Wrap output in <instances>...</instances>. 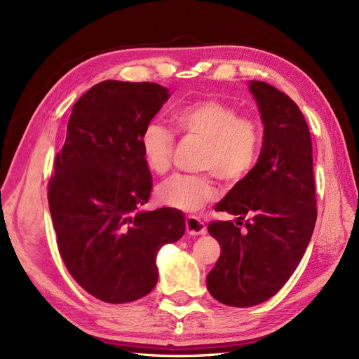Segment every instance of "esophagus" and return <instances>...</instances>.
I'll list each match as a JSON object with an SVG mask.
<instances>
[{"label": "esophagus", "mask_w": 359, "mask_h": 359, "mask_svg": "<svg viewBox=\"0 0 359 359\" xmlns=\"http://www.w3.org/2000/svg\"><path fill=\"white\" fill-rule=\"evenodd\" d=\"M186 229H187V233L190 235H202L206 232L203 222H201L198 217L194 215H189L186 219Z\"/></svg>", "instance_id": "1"}]
</instances>
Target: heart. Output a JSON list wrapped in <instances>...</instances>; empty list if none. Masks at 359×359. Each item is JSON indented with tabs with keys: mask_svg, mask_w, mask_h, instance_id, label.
<instances>
[{
	"mask_svg": "<svg viewBox=\"0 0 359 359\" xmlns=\"http://www.w3.org/2000/svg\"><path fill=\"white\" fill-rule=\"evenodd\" d=\"M177 132L203 142L198 169L208 173L175 175L160 184L156 196L161 205L180 211H198L217 198L212 175L224 186H236L255 169L260 153L259 128L235 106L217 99H203L180 106L172 114ZM175 139L157 123L145 126L140 149L147 168L165 175L172 166Z\"/></svg>",
	"mask_w": 359,
	"mask_h": 359,
	"instance_id": "obj_1",
	"label": "heart"
}]
</instances>
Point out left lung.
<instances>
[{
	"label": "left lung",
	"instance_id": "left-lung-1",
	"mask_svg": "<svg viewBox=\"0 0 359 359\" xmlns=\"http://www.w3.org/2000/svg\"><path fill=\"white\" fill-rule=\"evenodd\" d=\"M250 91L264 121L262 151L252 173L215 205V211L238 215V222L208 224L222 253L206 289L231 307L256 306L285 286L306 253L318 217L306 118L273 85L253 81Z\"/></svg>",
	"mask_w": 359,
	"mask_h": 359
}]
</instances>
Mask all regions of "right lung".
I'll list each match as a JSON object with an SVG mask.
<instances>
[{
	"mask_svg": "<svg viewBox=\"0 0 359 359\" xmlns=\"http://www.w3.org/2000/svg\"><path fill=\"white\" fill-rule=\"evenodd\" d=\"M154 82L103 81L74 103L48 202L58 252L82 289L124 304L154 289L156 255L186 231L181 211H140L153 180L140 135L169 99Z\"/></svg>",
	"mask_w": 359,
	"mask_h": 359,
	"instance_id": "1",
	"label": "right lung"
}]
</instances>
